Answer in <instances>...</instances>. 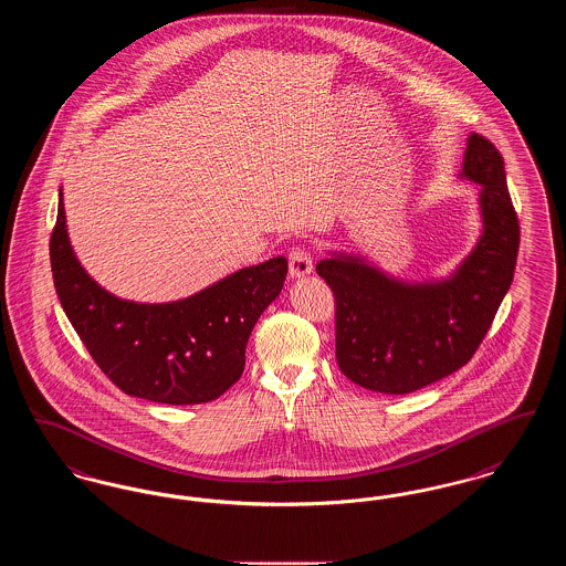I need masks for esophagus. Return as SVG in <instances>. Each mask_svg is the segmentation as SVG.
Here are the masks:
<instances>
[{
    "mask_svg": "<svg viewBox=\"0 0 566 566\" xmlns=\"http://www.w3.org/2000/svg\"><path fill=\"white\" fill-rule=\"evenodd\" d=\"M289 268H291V277H303L307 273H312L314 270V263H312V256L305 248H293L289 252Z\"/></svg>",
    "mask_w": 566,
    "mask_h": 566,
    "instance_id": "34e87169",
    "label": "esophagus"
}]
</instances>
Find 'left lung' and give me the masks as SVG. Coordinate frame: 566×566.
<instances>
[{
	"mask_svg": "<svg viewBox=\"0 0 566 566\" xmlns=\"http://www.w3.org/2000/svg\"><path fill=\"white\" fill-rule=\"evenodd\" d=\"M462 176L482 187L484 235L450 280L409 286L354 256L316 265L335 296L337 365L363 388L407 395L458 371L512 286L520 222L505 161L484 135L469 137Z\"/></svg>",
	"mask_w": 566,
	"mask_h": 566,
	"instance_id": "left-lung-1",
	"label": "left lung"
}]
</instances>
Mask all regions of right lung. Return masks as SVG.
<instances>
[{"label":"right lung","mask_w":566,"mask_h":566,"mask_svg":"<svg viewBox=\"0 0 566 566\" xmlns=\"http://www.w3.org/2000/svg\"><path fill=\"white\" fill-rule=\"evenodd\" d=\"M56 295L97 367L125 395L155 403H210L243 374L248 337L275 296L289 261L235 271L197 295L146 305L109 295L82 270L63 199L51 235Z\"/></svg>","instance_id":"add662e5"}]
</instances>
